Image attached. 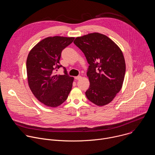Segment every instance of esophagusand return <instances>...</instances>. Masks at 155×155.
I'll use <instances>...</instances> for the list:
<instances>
[{
  "label": "esophagus",
  "instance_id": "1",
  "mask_svg": "<svg viewBox=\"0 0 155 155\" xmlns=\"http://www.w3.org/2000/svg\"><path fill=\"white\" fill-rule=\"evenodd\" d=\"M81 77L80 75L75 77V80H80V79H81Z\"/></svg>",
  "mask_w": 155,
  "mask_h": 155
}]
</instances>
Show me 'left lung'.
Instances as JSON below:
<instances>
[{
    "label": "left lung",
    "instance_id": "obj_1",
    "mask_svg": "<svg viewBox=\"0 0 155 155\" xmlns=\"http://www.w3.org/2000/svg\"><path fill=\"white\" fill-rule=\"evenodd\" d=\"M74 43L90 64L86 75L90 86L86 97L99 106L108 104L123 86L126 64L122 51L113 40L97 32L78 37Z\"/></svg>",
    "mask_w": 155,
    "mask_h": 155
}]
</instances>
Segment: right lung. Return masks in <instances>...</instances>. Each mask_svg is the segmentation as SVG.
<instances>
[{
  "mask_svg": "<svg viewBox=\"0 0 155 155\" xmlns=\"http://www.w3.org/2000/svg\"><path fill=\"white\" fill-rule=\"evenodd\" d=\"M74 37H49L39 41L30 51L26 61L28 84L35 97L44 105L56 107L68 99L74 77L54 72L62 67L59 64L62 51Z\"/></svg>",
  "mask_w": 155,
  "mask_h": 155,
  "instance_id": "obj_1",
  "label": "right lung"
}]
</instances>
